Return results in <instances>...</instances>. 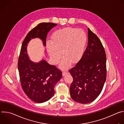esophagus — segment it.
<instances>
[{
	"label": "esophagus",
	"instance_id": "34e87169",
	"mask_svg": "<svg viewBox=\"0 0 124 124\" xmlns=\"http://www.w3.org/2000/svg\"><path fill=\"white\" fill-rule=\"evenodd\" d=\"M68 74V72H66V71H63V72H62V75H63V76H65L66 75H67Z\"/></svg>",
	"mask_w": 124,
	"mask_h": 124
}]
</instances>
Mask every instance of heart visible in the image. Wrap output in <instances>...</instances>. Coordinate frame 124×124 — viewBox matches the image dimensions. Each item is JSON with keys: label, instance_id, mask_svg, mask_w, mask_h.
I'll list each match as a JSON object with an SVG mask.
<instances>
[{"label": "heart", "instance_id": "b5f03b06", "mask_svg": "<svg viewBox=\"0 0 124 124\" xmlns=\"http://www.w3.org/2000/svg\"><path fill=\"white\" fill-rule=\"evenodd\" d=\"M87 38L82 29L68 27L56 31L51 36V42L46 43L47 51L52 62L58 64L62 54L61 68L66 69L71 63H78L85 52Z\"/></svg>", "mask_w": 124, "mask_h": 124}]
</instances>
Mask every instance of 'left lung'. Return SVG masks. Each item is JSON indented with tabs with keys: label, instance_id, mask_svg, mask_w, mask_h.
<instances>
[{
	"label": "left lung",
	"instance_id": "left-lung-1",
	"mask_svg": "<svg viewBox=\"0 0 124 124\" xmlns=\"http://www.w3.org/2000/svg\"><path fill=\"white\" fill-rule=\"evenodd\" d=\"M88 46L81 59L69 70L73 81L70 85L72 99L80 103L94 101L102 91L107 78V57L97 35L88 29Z\"/></svg>",
	"mask_w": 124,
	"mask_h": 124
}]
</instances>
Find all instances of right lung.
<instances>
[{
    "instance_id": "obj_1",
    "label": "right lung",
    "mask_w": 124,
    "mask_h": 124,
    "mask_svg": "<svg viewBox=\"0 0 124 124\" xmlns=\"http://www.w3.org/2000/svg\"><path fill=\"white\" fill-rule=\"evenodd\" d=\"M57 24L42 23L31 30L24 39L18 59V70L23 89L32 101L42 103L48 101L54 94L55 84L62 77V71L45 60L34 63L29 60L27 45L33 38H39L46 46L47 33Z\"/></svg>"
}]
</instances>
